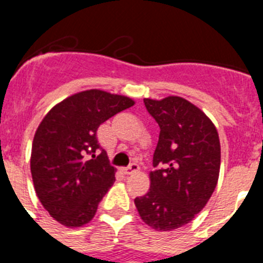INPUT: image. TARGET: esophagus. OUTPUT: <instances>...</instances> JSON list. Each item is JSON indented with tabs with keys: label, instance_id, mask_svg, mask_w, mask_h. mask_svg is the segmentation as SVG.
<instances>
[{
	"label": "esophagus",
	"instance_id": "esophagus-1",
	"mask_svg": "<svg viewBox=\"0 0 263 263\" xmlns=\"http://www.w3.org/2000/svg\"><path fill=\"white\" fill-rule=\"evenodd\" d=\"M139 170V166L137 163H132L129 167H126V168H124V173L126 174V175H132V174L137 173Z\"/></svg>",
	"mask_w": 263,
	"mask_h": 263
}]
</instances>
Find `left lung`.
<instances>
[{
  "mask_svg": "<svg viewBox=\"0 0 263 263\" xmlns=\"http://www.w3.org/2000/svg\"><path fill=\"white\" fill-rule=\"evenodd\" d=\"M143 103L160 127L153 164L163 167L148 174L150 190L134 204L145 224L170 232L191 222L212 196L221 163L220 139L210 117L183 97Z\"/></svg>",
  "mask_w": 263,
  "mask_h": 263,
  "instance_id": "8db88e82",
  "label": "left lung"
}]
</instances>
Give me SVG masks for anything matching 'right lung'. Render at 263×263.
Listing matches in <instances>:
<instances>
[{
	"instance_id": "obj_1",
	"label": "right lung",
	"mask_w": 263,
	"mask_h": 263,
	"mask_svg": "<svg viewBox=\"0 0 263 263\" xmlns=\"http://www.w3.org/2000/svg\"><path fill=\"white\" fill-rule=\"evenodd\" d=\"M134 104L122 95L83 90L58 103L39 124L30 158L32 182L42 205L64 227L88 224L115 183L117 170L109 164L96 133Z\"/></svg>"
}]
</instances>
